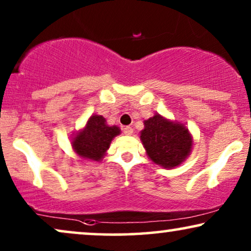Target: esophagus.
Wrapping results in <instances>:
<instances>
[{
	"label": "esophagus",
	"mask_w": 251,
	"mask_h": 251,
	"mask_svg": "<svg viewBox=\"0 0 251 251\" xmlns=\"http://www.w3.org/2000/svg\"><path fill=\"white\" fill-rule=\"evenodd\" d=\"M123 132L125 133L126 135H132L133 133V128L131 127V126H126V127L123 128Z\"/></svg>",
	"instance_id": "34e87169"
}]
</instances>
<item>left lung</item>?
Wrapping results in <instances>:
<instances>
[{"mask_svg":"<svg viewBox=\"0 0 251 251\" xmlns=\"http://www.w3.org/2000/svg\"><path fill=\"white\" fill-rule=\"evenodd\" d=\"M144 125L140 140L151 162L164 169H174L191 154L193 138L184 124L156 113L144 120Z\"/></svg>","mask_w":251,"mask_h":251,"instance_id":"8db88e82","label":"left lung"}]
</instances>
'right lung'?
Wrapping results in <instances>:
<instances>
[{
  "label": "right lung",
  "mask_w": 251,
  "mask_h": 251,
  "mask_svg": "<svg viewBox=\"0 0 251 251\" xmlns=\"http://www.w3.org/2000/svg\"><path fill=\"white\" fill-rule=\"evenodd\" d=\"M122 131L118 126L107 125L105 118L93 115L72 138V147L81 161H100L105 156L111 141Z\"/></svg>",
  "instance_id": "obj_1"
}]
</instances>
